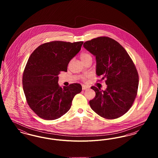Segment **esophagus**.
I'll return each mask as SVG.
<instances>
[{"label": "esophagus", "mask_w": 158, "mask_h": 158, "mask_svg": "<svg viewBox=\"0 0 158 158\" xmlns=\"http://www.w3.org/2000/svg\"><path fill=\"white\" fill-rule=\"evenodd\" d=\"M89 88V87L86 85H82V90H87Z\"/></svg>", "instance_id": "obj_1"}]
</instances>
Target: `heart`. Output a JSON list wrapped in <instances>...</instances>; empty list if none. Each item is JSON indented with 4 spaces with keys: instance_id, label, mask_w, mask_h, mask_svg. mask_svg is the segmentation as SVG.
Returning <instances> with one entry per match:
<instances>
[{
    "instance_id": "heart-1",
    "label": "heart",
    "mask_w": 158,
    "mask_h": 158,
    "mask_svg": "<svg viewBox=\"0 0 158 158\" xmlns=\"http://www.w3.org/2000/svg\"><path fill=\"white\" fill-rule=\"evenodd\" d=\"M89 58L92 59V56L88 53H83L81 54V59L82 61L86 60V59H89ZM82 79H85V77H82Z\"/></svg>"
}]
</instances>
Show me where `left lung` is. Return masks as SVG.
<instances>
[{
    "label": "left lung",
    "instance_id": "8db88e82",
    "mask_svg": "<svg viewBox=\"0 0 158 158\" xmlns=\"http://www.w3.org/2000/svg\"><path fill=\"white\" fill-rule=\"evenodd\" d=\"M83 47L95 57L97 75L105 79L107 85L105 90L91 87L96 95L89 101L90 108L102 117L117 118L127 112L137 95L139 75L135 64L123 47L111 38H94Z\"/></svg>",
    "mask_w": 158,
    "mask_h": 158
}]
</instances>
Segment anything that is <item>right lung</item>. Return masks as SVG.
Listing matches in <instances>:
<instances>
[{
  "label": "right lung",
  "mask_w": 158,
  "mask_h": 158,
  "mask_svg": "<svg viewBox=\"0 0 158 158\" xmlns=\"http://www.w3.org/2000/svg\"><path fill=\"white\" fill-rule=\"evenodd\" d=\"M83 43L55 41L40 45L31 54L23 73V89L31 109L40 117L47 120L60 118L82 91L79 83L61 87L58 75L67 71Z\"/></svg>",
  "instance_id": "add662e5"
}]
</instances>
